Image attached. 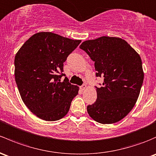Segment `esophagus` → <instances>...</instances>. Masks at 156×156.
I'll list each match as a JSON object with an SVG mask.
<instances>
[{"label": "esophagus", "mask_w": 156, "mask_h": 156, "mask_svg": "<svg viewBox=\"0 0 156 156\" xmlns=\"http://www.w3.org/2000/svg\"><path fill=\"white\" fill-rule=\"evenodd\" d=\"M86 88H87V85L86 84H83V85H81V86H80V89H81V90H84Z\"/></svg>", "instance_id": "esophagus-1"}]
</instances>
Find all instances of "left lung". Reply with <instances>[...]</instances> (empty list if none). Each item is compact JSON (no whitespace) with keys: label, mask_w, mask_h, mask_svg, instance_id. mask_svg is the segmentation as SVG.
<instances>
[{"label":"left lung","mask_w":156,"mask_h":156,"mask_svg":"<svg viewBox=\"0 0 156 156\" xmlns=\"http://www.w3.org/2000/svg\"><path fill=\"white\" fill-rule=\"evenodd\" d=\"M80 48L95 63L96 77L104 79L101 86L96 87V101L87 107L90 117L102 124L121 120L133 108L143 84L140 55L118 37L87 40Z\"/></svg>","instance_id":"obj_1"}]
</instances>
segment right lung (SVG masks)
Segmentation results:
<instances>
[{
  "instance_id": "obj_1",
  "label": "right lung",
  "mask_w": 156,
  "mask_h": 156,
  "mask_svg": "<svg viewBox=\"0 0 156 156\" xmlns=\"http://www.w3.org/2000/svg\"><path fill=\"white\" fill-rule=\"evenodd\" d=\"M51 32L30 37L15 57V78L21 97L31 112L45 121L66 115L78 87L65 77L63 63L81 43Z\"/></svg>"
}]
</instances>
